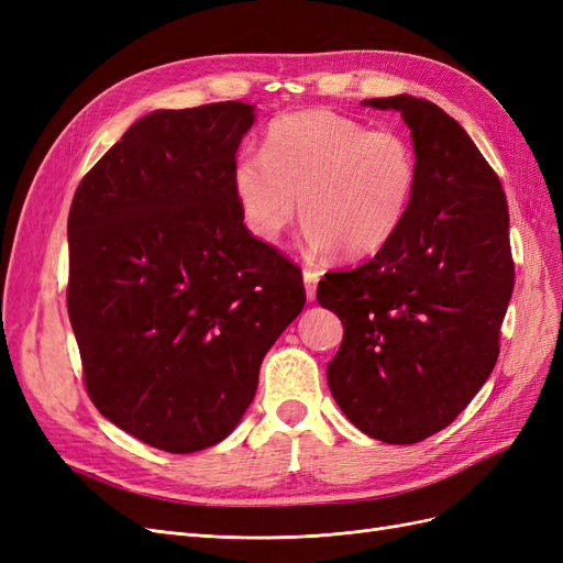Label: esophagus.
<instances>
[{
	"mask_svg": "<svg viewBox=\"0 0 563 563\" xmlns=\"http://www.w3.org/2000/svg\"><path fill=\"white\" fill-rule=\"evenodd\" d=\"M302 282H305V294H308V300L312 302V300L317 298L319 272H317V269H305V272H302Z\"/></svg>",
	"mask_w": 563,
	"mask_h": 563,
	"instance_id": "esophagus-1",
	"label": "esophagus"
}]
</instances>
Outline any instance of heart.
<instances>
[{"instance_id":"1","label":"heart","mask_w":563,"mask_h":563,"mask_svg":"<svg viewBox=\"0 0 563 563\" xmlns=\"http://www.w3.org/2000/svg\"><path fill=\"white\" fill-rule=\"evenodd\" d=\"M420 185L413 143L391 129L371 131L333 110H305L267 126L263 155H244L232 187L246 228L277 244L298 218L319 253L376 255L397 240Z\"/></svg>"}]
</instances>
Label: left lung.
<instances>
[{
    "label": "left lung",
    "instance_id": "1",
    "mask_svg": "<svg viewBox=\"0 0 563 563\" xmlns=\"http://www.w3.org/2000/svg\"><path fill=\"white\" fill-rule=\"evenodd\" d=\"M364 106L401 112L420 185L395 242L319 282V305L345 329L327 378L354 428L385 444H418L449 428L498 362L515 288L507 199L439 106L406 93Z\"/></svg>",
    "mask_w": 563,
    "mask_h": 563
}]
</instances>
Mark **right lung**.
Instances as JSON below:
<instances>
[{"instance_id": "obj_1", "label": "right lung", "mask_w": 563, "mask_h": 563, "mask_svg": "<svg viewBox=\"0 0 563 563\" xmlns=\"http://www.w3.org/2000/svg\"><path fill=\"white\" fill-rule=\"evenodd\" d=\"M253 106L139 119L81 178L67 314L96 408L143 444L223 441L305 305L300 269L246 230L232 168Z\"/></svg>"}]
</instances>
